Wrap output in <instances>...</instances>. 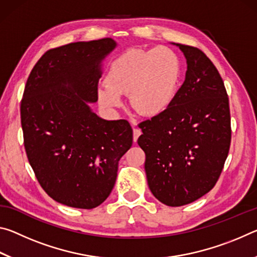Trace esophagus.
<instances>
[{"label":"esophagus","mask_w":257,"mask_h":257,"mask_svg":"<svg viewBox=\"0 0 257 257\" xmlns=\"http://www.w3.org/2000/svg\"><path fill=\"white\" fill-rule=\"evenodd\" d=\"M134 142L136 143L137 142V139H138V137L141 136L142 135V132H141V129H138V128H134Z\"/></svg>","instance_id":"1"}]
</instances>
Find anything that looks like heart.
Returning a JSON list of instances; mask_svg holds the SVG:
<instances>
[{
  "label": "heart",
  "mask_w": 257,
  "mask_h": 257,
  "mask_svg": "<svg viewBox=\"0 0 257 257\" xmlns=\"http://www.w3.org/2000/svg\"><path fill=\"white\" fill-rule=\"evenodd\" d=\"M180 72L179 58L167 46L128 50L111 62L106 85L97 86L98 104L105 110L115 111L123 105L122 95L130 93V103L139 113L159 115L175 99Z\"/></svg>",
  "instance_id": "obj_1"
}]
</instances>
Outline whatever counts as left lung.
<instances>
[{
    "mask_svg": "<svg viewBox=\"0 0 257 257\" xmlns=\"http://www.w3.org/2000/svg\"><path fill=\"white\" fill-rule=\"evenodd\" d=\"M184 53V84L167 111L139 124L152 194L168 206H182L207 194L222 171L231 141L227 90L214 64L196 47Z\"/></svg>",
    "mask_w": 257,
    "mask_h": 257,
    "instance_id": "left-lung-1",
    "label": "left lung"
}]
</instances>
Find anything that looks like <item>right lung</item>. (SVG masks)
<instances>
[{"mask_svg": "<svg viewBox=\"0 0 257 257\" xmlns=\"http://www.w3.org/2000/svg\"><path fill=\"white\" fill-rule=\"evenodd\" d=\"M112 38L47 51L28 77L21 101L26 153L43 189L63 205L90 210L105 201L119 161L133 145L127 120L99 118L97 84Z\"/></svg>", "mask_w": 257, "mask_h": 257, "instance_id": "add662e5", "label": "right lung"}]
</instances>
